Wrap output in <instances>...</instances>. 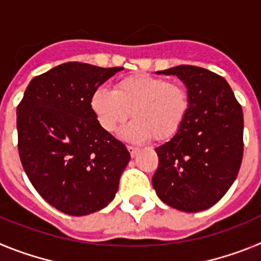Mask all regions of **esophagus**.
Returning <instances> with one entry per match:
<instances>
[{"instance_id": "esophagus-1", "label": "esophagus", "mask_w": 261, "mask_h": 261, "mask_svg": "<svg viewBox=\"0 0 261 261\" xmlns=\"http://www.w3.org/2000/svg\"><path fill=\"white\" fill-rule=\"evenodd\" d=\"M126 147H128L129 153H130V155H132V156H136V155H137L138 150H140V149H138L137 146H126Z\"/></svg>"}]
</instances>
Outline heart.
<instances>
[{
    "instance_id": "heart-1",
    "label": "heart",
    "mask_w": 261,
    "mask_h": 261,
    "mask_svg": "<svg viewBox=\"0 0 261 261\" xmlns=\"http://www.w3.org/2000/svg\"><path fill=\"white\" fill-rule=\"evenodd\" d=\"M90 108L103 130L112 133L132 115L136 120L121 130L128 141L171 140L183 126L190 111L186 87L149 74L119 80L114 91L99 87L91 94Z\"/></svg>"
}]
</instances>
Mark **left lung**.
I'll list each match as a JSON object with an SVG mask.
<instances>
[{"label": "left lung", "mask_w": 261, "mask_h": 261, "mask_svg": "<svg viewBox=\"0 0 261 261\" xmlns=\"http://www.w3.org/2000/svg\"><path fill=\"white\" fill-rule=\"evenodd\" d=\"M156 74L176 75L187 87L190 111L174 137L155 149L154 190L163 202L195 213L223 197L243 158V112L231 87L208 69L179 65Z\"/></svg>", "instance_id": "obj_1"}]
</instances>
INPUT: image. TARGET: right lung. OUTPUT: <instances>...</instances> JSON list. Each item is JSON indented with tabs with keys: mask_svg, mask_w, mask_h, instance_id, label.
<instances>
[{
	"mask_svg": "<svg viewBox=\"0 0 261 261\" xmlns=\"http://www.w3.org/2000/svg\"><path fill=\"white\" fill-rule=\"evenodd\" d=\"M120 70L65 62L32 78L18 106L20 162L39 195L62 213L100 211L119 190L130 154L99 125L90 98Z\"/></svg>",
	"mask_w": 261,
	"mask_h": 261,
	"instance_id": "add662e5",
	"label": "right lung"
}]
</instances>
